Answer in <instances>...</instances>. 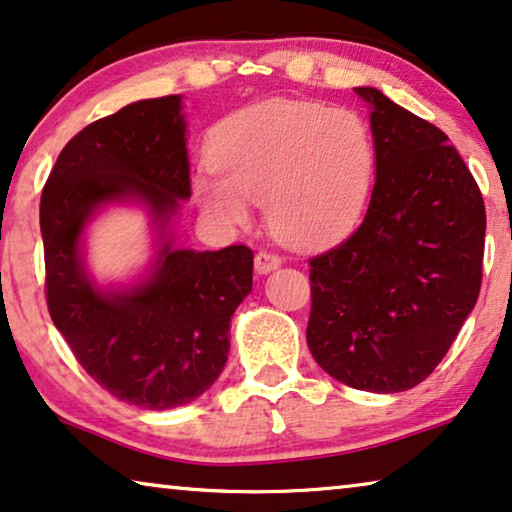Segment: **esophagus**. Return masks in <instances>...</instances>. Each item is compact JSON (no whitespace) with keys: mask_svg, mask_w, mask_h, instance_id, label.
Returning <instances> with one entry per match:
<instances>
[{"mask_svg":"<svg viewBox=\"0 0 512 512\" xmlns=\"http://www.w3.org/2000/svg\"><path fill=\"white\" fill-rule=\"evenodd\" d=\"M282 264V259L276 253H269V250H259L255 255V271L259 276H266V273L276 271L278 266Z\"/></svg>","mask_w":512,"mask_h":512,"instance_id":"esophagus-1","label":"esophagus"}]
</instances>
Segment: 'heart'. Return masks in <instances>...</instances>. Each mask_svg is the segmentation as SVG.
I'll use <instances>...</instances> for the list:
<instances>
[{
    "label": "heart",
    "mask_w": 512,
    "mask_h": 512,
    "mask_svg": "<svg viewBox=\"0 0 512 512\" xmlns=\"http://www.w3.org/2000/svg\"><path fill=\"white\" fill-rule=\"evenodd\" d=\"M211 167L193 179L207 216L246 227L253 204L285 243L326 246L358 225L375 183V140L358 114L273 101L236 112L211 137Z\"/></svg>",
    "instance_id": "heart-1"
}]
</instances>
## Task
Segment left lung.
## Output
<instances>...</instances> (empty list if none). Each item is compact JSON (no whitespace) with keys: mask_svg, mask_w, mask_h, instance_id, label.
Segmentation results:
<instances>
[{"mask_svg":"<svg viewBox=\"0 0 512 512\" xmlns=\"http://www.w3.org/2000/svg\"><path fill=\"white\" fill-rule=\"evenodd\" d=\"M377 179L365 218L310 259V354L342 384L400 393L432 375L478 301L485 204L448 135L375 87Z\"/></svg>","mask_w":512,"mask_h":512,"instance_id":"left-lung-1","label":"left lung"}]
</instances>
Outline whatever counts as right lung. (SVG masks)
I'll list each match as a JSON object with an SVG mask.
<instances>
[{
    "mask_svg": "<svg viewBox=\"0 0 512 512\" xmlns=\"http://www.w3.org/2000/svg\"><path fill=\"white\" fill-rule=\"evenodd\" d=\"M181 96L147 98L89 124L61 149L41 195L45 296L57 331L89 377L142 409H174L211 388L230 354V322L253 292V250L174 246L190 197ZM110 203H140L155 230L150 269L98 286L84 232Z\"/></svg>",
    "mask_w": 512,
    "mask_h": 512,
    "instance_id": "add662e5",
    "label": "right lung"
}]
</instances>
